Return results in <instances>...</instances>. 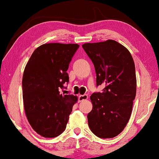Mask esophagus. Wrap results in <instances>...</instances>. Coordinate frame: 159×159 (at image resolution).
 Returning <instances> with one entry per match:
<instances>
[{
	"mask_svg": "<svg viewBox=\"0 0 159 159\" xmlns=\"http://www.w3.org/2000/svg\"><path fill=\"white\" fill-rule=\"evenodd\" d=\"M87 98H88V95L87 94L79 95V96H78V102H81V101L87 100Z\"/></svg>",
	"mask_w": 159,
	"mask_h": 159,
	"instance_id": "1",
	"label": "esophagus"
}]
</instances>
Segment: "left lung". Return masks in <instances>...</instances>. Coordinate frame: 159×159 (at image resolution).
Segmentation results:
<instances>
[{
    "mask_svg": "<svg viewBox=\"0 0 159 159\" xmlns=\"http://www.w3.org/2000/svg\"><path fill=\"white\" fill-rule=\"evenodd\" d=\"M94 64L96 85L101 93L90 96L93 110L87 115L88 125L101 139L117 136L130 118L136 95L135 64L128 49L113 40L82 45Z\"/></svg>",
    "mask_w": 159,
    "mask_h": 159,
    "instance_id": "8db88e82",
    "label": "left lung"
}]
</instances>
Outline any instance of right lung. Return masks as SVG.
I'll use <instances>...</instances> for the list:
<instances>
[{
	"label": "right lung",
	"instance_id": "obj_1",
	"mask_svg": "<svg viewBox=\"0 0 159 159\" xmlns=\"http://www.w3.org/2000/svg\"><path fill=\"white\" fill-rule=\"evenodd\" d=\"M79 47L76 43H45L33 52L23 75V99L29 123L38 134L55 138L65 130L78 98L61 94L66 72Z\"/></svg>",
	"mask_w": 159,
	"mask_h": 159
}]
</instances>
